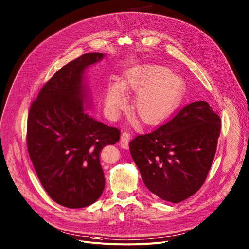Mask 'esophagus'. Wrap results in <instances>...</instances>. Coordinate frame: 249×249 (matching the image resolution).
I'll use <instances>...</instances> for the list:
<instances>
[{
	"label": "esophagus",
	"mask_w": 249,
	"mask_h": 249,
	"mask_svg": "<svg viewBox=\"0 0 249 249\" xmlns=\"http://www.w3.org/2000/svg\"><path fill=\"white\" fill-rule=\"evenodd\" d=\"M130 138H131V135H130L129 132L128 131H124L123 133L121 134V137H120V145H121L122 148H124V149L128 148Z\"/></svg>",
	"instance_id": "1"
}]
</instances>
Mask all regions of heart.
I'll return each instance as SVG.
<instances>
[{
    "label": "heart",
    "mask_w": 249,
    "mask_h": 249,
    "mask_svg": "<svg viewBox=\"0 0 249 249\" xmlns=\"http://www.w3.org/2000/svg\"><path fill=\"white\" fill-rule=\"evenodd\" d=\"M184 81L162 66L130 70L122 84L112 82L105 95V108L111 117L117 116L125 106L124 91L137 93L133 109L146 123H155L171 114L183 95Z\"/></svg>",
    "instance_id": "obj_1"
}]
</instances>
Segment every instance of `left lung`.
I'll list each match as a JSON object with an SVG mask.
<instances>
[{"instance_id": "1", "label": "left lung", "mask_w": 249, "mask_h": 249, "mask_svg": "<svg viewBox=\"0 0 249 249\" xmlns=\"http://www.w3.org/2000/svg\"><path fill=\"white\" fill-rule=\"evenodd\" d=\"M219 134V116L207 102L196 101L150 133L136 136L129 149L149 191L178 203L204 183Z\"/></svg>"}]
</instances>
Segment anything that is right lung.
<instances>
[{
    "label": "right lung",
    "mask_w": 249,
    "mask_h": 249,
    "mask_svg": "<svg viewBox=\"0 0 249 249\" xmlns=\"http://www.w3.org/2000/svg\"><path fill=\"white\" fill-rule=\"evenodd\" d=\"M103 53L83 55L50 79L33 102L27 129L30 158L49 196L68 208L96 202L105 187L100 152L120 139L118 129L94 119L86 70Z\"/></svg>",
    "instance_id": "add662e5"
}]
</instances>
